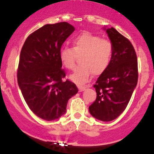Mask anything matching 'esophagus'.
<instances>
[{
	"label": "esophagus",
	"instance_id": "esophagus-1",
	"mask_svg": "<svg viewBox=\"0 0 154 154\" xmlns=\"http://www.w3.org/2000/svg\"><path fill=\"white\" fill-rule=\"evenodd\" d=\"M87 87L86 86H78V89H79V92H83V91L85 90V89ZM88 87H90V85L88 86Z\"/></svg>",
	"mask_w": 154,
	"mask_h": 154
}]
</instances>
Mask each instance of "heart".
Segmentation results:
<instances>
[{
	"mask_svg": "<svg viewBox=\"0 0 154 154\" xmlns=\"http://www.w3.org/2000/svg\"><path fill=\"white\" fill-rule=\"evenodd\" d=\"M73 45V48L62 47L59 56L64 67L71 71L75 68L77 56H82L81 65L71 76L74 82L83 84L89 80L92 73L100 75L108 68L113 53V45L110 41L86 31L74 37Z\"/></svg>",
	"mask_w": 154,
	"mask_h": 154,
	"instance_id": "1",
	"label": "heart"
}]
</instances>
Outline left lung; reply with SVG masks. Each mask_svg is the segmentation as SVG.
<instances>
[{
  "label": "left lung",
  "mask_w": 154,
  "mask_h": 154,
  "mask_svg": "<svg viewBox=\"0 0 154 154\" xmlns=\"http://www.w3.org/2000/svg\"><path fill=\"white\" fill-rule=\"evenodd\" d=\"M113 45L108 68L94 85L95 101L89 107L92 117L111 121L126 109L138 83V60L130 41L113 28H104Z\"/></svg>",
  "instance_id": "left-lung-1"
}]
</instances>
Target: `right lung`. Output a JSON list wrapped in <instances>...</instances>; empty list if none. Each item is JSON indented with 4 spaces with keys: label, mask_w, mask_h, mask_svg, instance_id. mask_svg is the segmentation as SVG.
I'll use <instances>...</instances> for the list:
<instances>
[{
    "label": "right lung",
    "mask_w": 154,
    "mask_h": 154,
    "mask_svg": "<svg viewBox=\"0 0 154 154\" xmlns=\"http://www.w3.org/2000/svg\"><path fill=\"white\" fill-rule=\"evenodd\" d=\"M74 30L65 22L47 24L30 34L21 50L18 84L31 111L47 121L65 113L68 100L78 92L74 83L63 81L65 71L59 56Z\"/></svg>",
    "instance_id": "1"
}]
</instances>
